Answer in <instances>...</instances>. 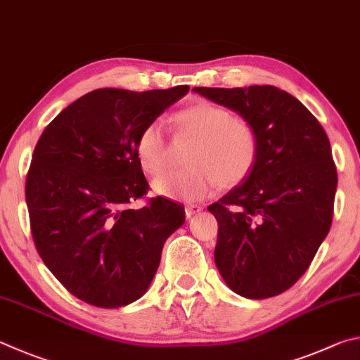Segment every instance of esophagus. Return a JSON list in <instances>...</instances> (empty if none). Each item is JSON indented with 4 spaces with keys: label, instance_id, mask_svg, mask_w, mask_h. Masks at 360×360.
Returning a JSON list of instances; mask_svg holds the SVG:
<instances>
[{
    "label": "esophagus",
    "instance_id": "1",
    "mask_svg": "<svg viewBox=\"0 0 360 360\" xmlns=\"http://www.w3.org/2000/svg\"><path fill=\"white\" fill-rule=\"evenodd\" d=\"M200 210H202V207H200V205H186L185 207V213H186L188 218L198 215Z\"/></svg>",
    "mask_w": 360,
    "mask_h": 360
}]
</instances>
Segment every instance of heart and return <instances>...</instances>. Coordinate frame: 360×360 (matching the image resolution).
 I'll list each match as a JSON object with an SVG mask.
<instances>
[{"label":"heart","instance_id":"heart-1","mask_svg":"<svg viewBox=\"0 0 360 360\" xmlns=\"http://www.w3.org/2000/svg\"><path fill=\"white\" fill-rule=\"evenodd\" d=\"M180 134L196 139L188 151L184 170H176L153 181L156 194L174 199L196 200L209 196L218 185H240L253 172L259 141L253 126L232 118L226 107L198 101L175 115ZM136 156L150 175H160L167 166V139L162 123L150 122L136 141Z\"/></svg>","mask_w":360,"mask_h":360}]
</instances>
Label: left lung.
<instances>
[{"label":"left lung","mask_w":360,"mask_h":360,"mask_svg":"<svg viewBox=\"0 0 360 360\" xmlns=\"http://www.w3.org/2000/svg\"><path fill=\"white\" fill-rule=\"evenodd\" d=\"M193 91L237 112L257 134L253 172L209 210L218 221L215 264L226 285L247 299L274 297L305 274L329 234L338 181L329 137L299 99L276 86Z\"/></svg>","instance_id":"left-lung-1"}]
</instances>
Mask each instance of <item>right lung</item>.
<instances>
[{
    "instance_id": "1",
    "label": "right lung",
    "mask_w": 360,
    "mask_h": 360,
    "mask_svg": "<svg viewBox=\"0 0 360 360\" xmlns=\"http://www.w3.org/2000/svg\"><path fill=\"white\" fill-rule=\"evenodd\" d=\"M188 91L99 88L61 110L37 141L25 186L37 253L86 304L120 308L141 299L164 242L185 223L184 207L166 198L129 204L148 190L139 134Z\"/></svg>"
}]
</instances>
